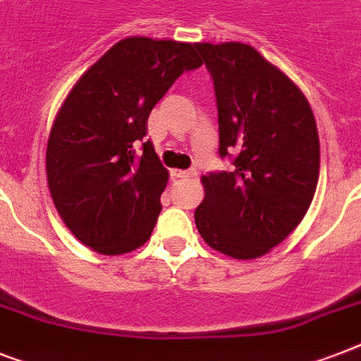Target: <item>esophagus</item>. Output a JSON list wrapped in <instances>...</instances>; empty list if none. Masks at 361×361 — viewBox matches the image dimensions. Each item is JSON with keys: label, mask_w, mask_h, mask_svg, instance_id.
Returning a JSON list of instances; mask_svg holds the SVG:
<instances>
[{"label": "esophagus", "mask_w": 361, "mask_h": 361, "mask_svg": "<svg viewBox=\"0 0 361 361\" xmlns=\"http://www.w3.org/2000/svg\"><path fill=\"white\" fill-rule=\"evenodd\" d=\"M172 176H174V178H195V176H197V170H195V169H192V170L174 169V170H172Z\"/></svg>", "instance_id": "34e87169"}]
</instances>
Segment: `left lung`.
<instances>
[{"label": "left lung", "mask_w": 361, "mask_h": 361, "mask_svg": "<svg viewBox=\"0 0 361 361\" xmlns=\"http://www.w3.org/2000/svg\"><path fill=\"white\" fill-rule=\"evenodd\" d=\"M212 73L219 112V155L232 172L202 176L198 234L238 260L264 257L307 214L320 170V142L303 92L243 42H197Z\"/></svg>", "instance_id": "left-lung-1"}]
</instances>
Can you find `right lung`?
I'll return each mask as SVG.
<instances>
[{"mask_svg": "<svg viewBox=\"0 0 361 361\" xmlns=\"http://www.w3.org/2000/svg\"><path fill=\"white\" fill-rule=\"evenodd\" d=\"M192 42L127 37L78 78L54 118L47 181L65 226L101 255L149 240L169 170L146 136L147 116L183 71L202 65Z\"/></svg>", "mask_w": 361, "mask_h": 361, "instance_id": "obj_1", "label": "right lung"}]
</instances>
